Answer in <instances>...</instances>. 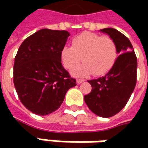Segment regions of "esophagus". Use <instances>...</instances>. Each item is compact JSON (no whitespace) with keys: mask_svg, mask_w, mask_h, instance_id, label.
Returning a JSON list of instances; mask_svg holds the SVG:
<instances>
[{"mask_svg":"<svg viewBox=\"0 0 148 148\" xmlns=\"http://www.w3.org/2000/svg\"><path fill=\"white\" fill-rule=\"evenodd\" d=\"M84 82V80H82V79H77V84H81Z\"/></svg>","mask_w":148,"mask_h":148,"instance_id":"34e87169","label":"esophagus"}]
</instances>
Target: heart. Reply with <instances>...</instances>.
<instances>
[{
  "label": "heart",
  "instance_id": "1",
  "mask_svg": "<svg viewBox=\"0 0 148 148\" xmlns=\"http://www.w3.org/2000/svg\"><path fill=\"white\" fill-rule=\"evenodd\" d=\"M117 58V47L109 36L85 32L72 40V47H64L61 59L64 67L72 70L82 60V65L75 68L71 74L76 77H86L94 74L101 76L110 71Z\"/></svg>",
  "mask_w": 148,
  "mask_h": 148
}]
</instances>
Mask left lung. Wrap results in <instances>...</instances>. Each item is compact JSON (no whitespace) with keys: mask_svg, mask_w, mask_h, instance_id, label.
<instances>
[{"mask_svg":"<svg viewBox=\"0 0 148 148\" xmlns=\"http://www.w3.org/2000/svg\"><path fill=\"white\" fill-rule=\"evenodd\" d=\"M108 34L117 47V58L113 67L105 77L90 80V93L84 96L88 108L95 114L110 118L126 105L136 86L137 58L128 38L113 28L99 30Z\"/></svg>","mask_w":148,"mask_h":148,"instance_id":"obj_1","label":"left lung"}]
</instances>
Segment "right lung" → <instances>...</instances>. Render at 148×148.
<instances>
[{
  "mask_svg": "<svg viewBox=\"0 0 148 148\" xmlns=\"http://www.w3.org/2000/svg\"><path fill=\"white\" fill-rule=\"evenodd\" d=\"M70 34L43 29L21 43L14 63V85L20 101L32 113L47 115L62 104L76 80L62 65L61 52Z\"/></svg>",
  "mask_w": 148,
  "mask_h": 148,
  "instance_id": "obj_1",
  "label": "right lung"
}]
</instances>
